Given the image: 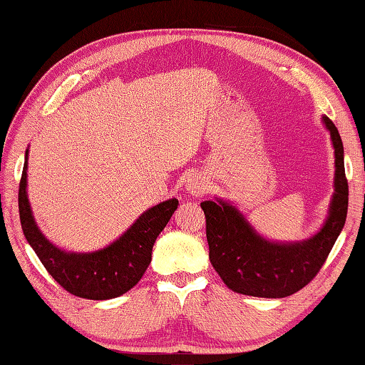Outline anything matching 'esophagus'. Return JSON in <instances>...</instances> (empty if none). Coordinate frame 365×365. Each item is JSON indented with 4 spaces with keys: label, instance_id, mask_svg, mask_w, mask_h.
<instances>
[{
    "label": "esophagus",
    "instance_id": "34e87169",
    "mask_svg": "<svg viewBox=\"0 0 365 365\" xmlns=\"http://www.w3.org/2000/svg\"><path fill=\"white\" fill-rule=\"evenodd\" d=\"M185 190L191 196L200 197L207 191V180L202 175H190L187 183H185Z\"/></svg>",
    "mask_w": 365,
    "mask_h": 365
}]
</instances>
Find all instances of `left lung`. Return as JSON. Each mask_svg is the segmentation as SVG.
Here are the masks:
<instances>
[{
  "instance_id": "obj_1",
  "label": "left lung",
  "mask_w": 365,
  "mask_h": 365,
  "mask_svg": "<svg viewBox=\"0 0 365 365\" xmlns=\"http://www.w3.org/2000/svg\"><path fill=\"white\" fill-rule=\"evenodd\" d=\"M322 123L335 150V175L327 218L316 235L295 242L269 241L257 233L231 202L220 197L201 202L210 263L235 292L262 298H284L298 292L319 273L340 236L348 212L343 143L339 129L327 116H322Z\"/></svg>"
}]
</instances>
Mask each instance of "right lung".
<instances>
[{
    "label": "right lung",
    "mask_w": 365,
    "mask_h": 365,
    "mask_svg": "<svg viewBox=\"0 0 365 365\" xmlns=\"http://www.w3.org/2000/svg\"><path fill=\"white\" fill-rule=\"evenodd\" d=\"M26 169L29 150L25 151L19 185V214L26 241L48 273L67 292L88 300H110L134 287L151 262L156 237L177 209L175 197L145 210L107 247L94 252H67L52 244L38 228L26 195Z\"/></svg>",
    "instance_id": "obj_1"
}]
</instances>
